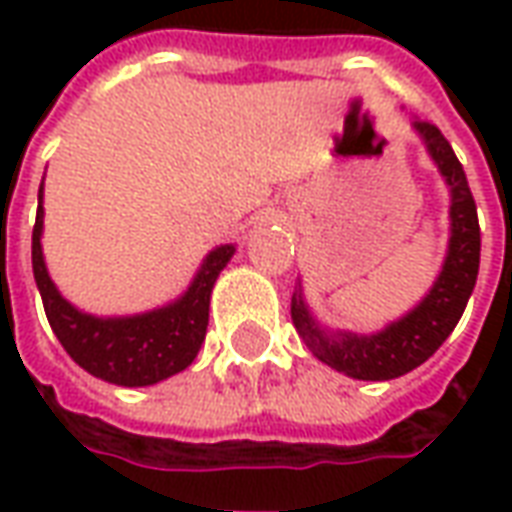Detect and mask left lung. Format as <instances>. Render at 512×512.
<instances>
[{
	"label": "left lung",
	"mask_w": 512,
	"mask_h": 512,
	"mask_svg": "<svg viewBox=\"0 0 512 512\" xmlns=\"http://www.w3.org/2000/svg\"><path fill=\"white\" fill-rule=\"evenodd\" d=\"M414 128L422 134L430 156L439 164L441 175L452 189L450 252L425 301L417 310L408 312L403 321L392 323L389 329L370 337H356V334L326 337L312 323L310 312L304 310V301L293 299L290 307L293 323L304 337V343L312 348V354L323 365L362 381H389V378L406 376L408 370H414L436 354L461 321L480 271V222H477V205L463 164L433 123L414 120Z\"/></svg>",
	"instance_id": "left-lung-1"
}]
</instances>
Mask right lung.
<instances>
[{
    "label": "right lung",
    "instance_id": "obj_1",
    "mask_svg": "<svg viewBox=\"0 0 512 512\" xmlns=\"http://www.w3.org/2000/svg\"><path fill=\"white\" fill-rule=\"evenodd\" d=\"M43 194V186H40ZM38 194V219L32 227V271L38 282L43 310L62 348L90 376L117 386H150L175 376L194 362L208 329V304L213 282L233 257L235 246H219L205 257L200 274L186 296L164 310L136 318H93L62 299L51 282L43 252V208Z\"/></svg>",
    "mask_w": 512,
    "mask_h": 512
}]
</instances>
